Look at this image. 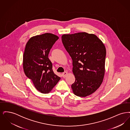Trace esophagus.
Wrapping results in <instances>:
<instances>
[{"instance_id": "1", "label": "esophagus", "mask_w": 130, "mask_h": 130, "mask_svg": "<svg viewBox=\"0 0 130 130\" xmlns=\"http://www.w3.org/2000/svg\"><path fill=\"white\" fill-rule=\"evenodd\" d=\"M67 72H64V73H62V76L64 78V77H66V76H67Z\"/></svg>"}]
</instances>
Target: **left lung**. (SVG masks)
I'll use <instances>...</instances> for the list:
<instances>
[{"label": "left lung", "mask_w": 130, "mask_h": 130, "mask_svg": "<svg viewBox=\"0 0 130 130\" xmlns=\"http://www.w3.org/2000/svg\"><path fill=\"white\" fill-rule=\"evenodd\" d=\"M62 43L73 60L75 95L86 97L101 84L105 73L106 51L95 35L85 32L62 36Z\"/></svg>", "instance_id": "left-lung-1"}]
</instances>
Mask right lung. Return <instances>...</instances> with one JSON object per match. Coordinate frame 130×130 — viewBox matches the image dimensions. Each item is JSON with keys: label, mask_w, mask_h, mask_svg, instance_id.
I'll return each mask as SVG.
<instances>
[{"label": "right lung", "mask_w": 130, "mask_h": 130, "mask_svg": "<svg viewBox=\"0 0 130 130\" xmlns=\"http://www.w3.org/2000/svg\"><path fill=\"white\" fill-rule=\"evenodd\" d=\"M59 38L45 33L31 37L26 44L23 65L26 75L31 79L37 90L48 93L60 77L54 73L48 56L53 45Z\"/></svg>", "instance_id": "obj_1"}]
</instances>
